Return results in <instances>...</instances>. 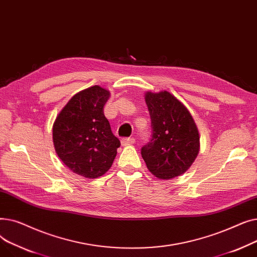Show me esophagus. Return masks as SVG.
<instances>
[{"label":"esophagus","mask_w":257,"mask_h":257,"mask_svg":"<svg viewBox=\"0 0 257 257\" xmlns=\"http://www.w3.org/2000/svg\"><path fill=\"white\" fill-rule=\"evenodd\" d=\"M120 143H121V145H123V146L132 145V144L136 143V139H133V138H124V139H121Z\"/></svg>","instance_id":"obj_1"}]
</instances>
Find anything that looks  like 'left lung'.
Instances as JSON below:
<instances>
[{
  "mask_svg": "<svg viewBox=\"0 0 257 257\" xmlns=\"http://www.w3.org/2000/svg\"><path fill=\"white\" fill-rule=\"evenodd\" d=\"M151 139L141 149L149 171L172 179L192 166L199 153V132L186 107L169 91L146 93Z\"/></svg>",
  "mask_w": 257,
  "mask_h": 257,
  "instance_id": "1",
  "label": "left lung"
}]
</instances>
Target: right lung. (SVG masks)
I'll return each mask as SVG.
<instances>
[{
  "label": "right lung",
  "instance_id": "1",
  "mask_svg": "<svg viewBox=\"0 0 257 257\" xmlns=\"http://www.w3.org/2000/svg\"><path fill=\"white\" fill-rule=\"evenodd\" d=\"M110 93L94 85L76 93L53 125V142L63 164L85 178L110 169L120 146L104 114Z\"/></svg>",
  "mask_w": 257,
  "mask_h": 257
}]
</instances>
